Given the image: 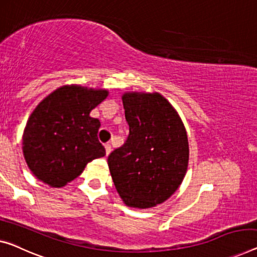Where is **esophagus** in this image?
I'll list each match as a JSON object with an SVG mask.
<instances>
[{
    "label": "esophagus",
    "instance_id": "1",
    "mask_svg": "<svg viewBox=\"0 0 257 257\" xmlns=\"http://www.w3.org/2000/svg\"><path fill=\"white\" fill-rule=\"evenodd\" d=\"M105 150H106V155L108 156L109 153H110V151H112V145H110L109 143L105 144Z\"/></svg>",
    "mask_w": 257,
    "mask_h": 257
}]
</instances>
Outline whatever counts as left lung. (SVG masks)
Masks as SVG:
<instances>
[{
	"label": "left lung",
	"instance_id": "8db88e82",
	"mask_svg": "<svg viewBox=\"0 0 257 257\" xmlns=\"http://www.w3.org/2000/svg\"><path fill=\"white\" fill-rule=\"evenodd\" d=\"M129 135L108 156L114 186L125 205L147 209L165 202L185 178L188 137L177 110L162 94L122 95Z\"/></svg>",
	"mask_w": 257,
	"mask_h": 257
}]
</instances>
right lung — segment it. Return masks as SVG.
Segmentation results:
<instances>
[{
    "instance_id": "obj_1",
    "label": "right lung",
    "mask_w": 257,
    "mask_h": 257,
    "mask_svg": "<svg viewBox=\"0 0 257 257\" xmlns=\"http://www.w3.org/2000/svg\"><path fill=\"white\" fill-rule=\"evenodd\" d=\"M107 95V90L64 85L36 107L23 134V153L34 177L60 188L106 155L98 140L100 121L90 112Z\"/></svg>"
}]
</instances>
